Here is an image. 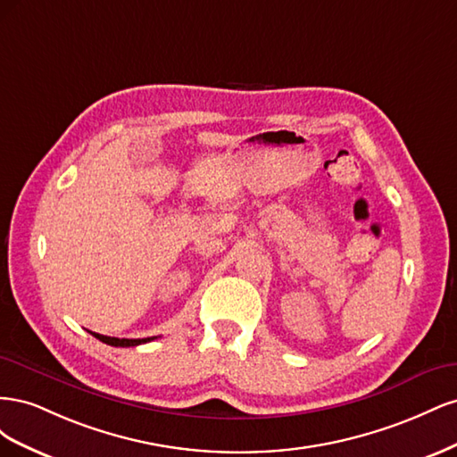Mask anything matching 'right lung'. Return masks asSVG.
Instances as JSON below:
<instances>
[{
  "label": "right lung",
  "mask_w": 457,
  "mask_h": 457,
  "mask_svg": "<svg viewBox=\"0 0 457 457\" xmlns=\"http://www.w3.org/2000/svg\"><path fill=\"white\" fill-rule=\"evenodd\" d=\"M93 334V331H91ZM96 339L106 343V345H112V347H135V345H141V343H148L154 337H145V339H118V337H108V336H101V334H93Z\"/></svg>",
  "instance_id": "add662e5"
}]
</instances>
